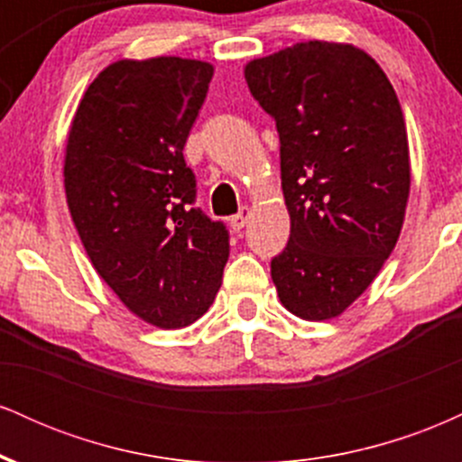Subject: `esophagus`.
Segmentation results:
<instances>
[{
  "label": "esophagus",
  "mask_w": 462,
  "mask_h": 462,
  "mask_svg": "<svg viewBox=\"0 0 462 462\" xmlns=\"http://www.w3.org/2000/svg\"><path fill=\"white\" fill-rule=\"evenodd\" d=\"M249 215H252V210H249V208H241L236 215H232L230 217V227H232V230L241 232L243 227H245V224H247Z\"/></svg>",
  "instance_id": "obj_1"
}]
</instances>
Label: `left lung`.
Here are the masks:
<instances>
[{"mask_svg": "<svg viewBox=\"0 0 462 462\" xmlns=\"http://www.w3.org/2000/svg\"><path fill=\"white\" fill-rule=\"evenodd\" d=\"M273 116L291 236L272 261L295 317H338L374 282L404 224L411 162L402 106L363 50L306 41L247 62Z\"/></svg>", "mask_w": 462, "mask_h": 462, "instance_id": "1", "label": "left lung"}]
</instances>
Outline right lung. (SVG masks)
I'll return each instance as SVG.
<instances>
[{
  "instance_id": "obj_1",
  "label": "right lung",
  "mask_w": 462,
  "mask_h": 462,
  "mask_svg": "<svg viewBox=\"0 0 462 462\" xmlns=\"http://www.w3.org/2000/svg\"><path fill=\"white\" fill-rule=\"evenodd\" d=\"M213 65L113 62L84 93L67 139L65 193L93 267L152 326L184 328L213 304L230 256L224 221L195 208L184 143Z\"/></svg>"
}]
</instances>
